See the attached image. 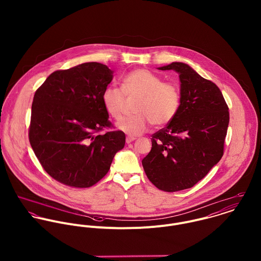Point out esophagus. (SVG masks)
I'll return each mask as SVG.
<instances>
[{
    "label": "esophagus",
    "instance_id": "obj_1",
    "mask_svg": "<svg viewBox=\"0 0 261 261\" xmlns=\"http://www.w3.org/2000/svg\"><path fill=\"white\" fill-rule=\"evenodd\" d=\"M136 140V138H133V137H126V139H125V142H126V144H130L132 142H134Z\"/></svg>",
    "mask_w": 261,
    "mask_h": 261
}]
</instances>
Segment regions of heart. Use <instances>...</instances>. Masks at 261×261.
Returning a JSON list of instances; mask_svg holds the SVG:
<instances>
[{"label":"heart","instance_id":"b5f03b06","mask_svg":"<svg viewBox=\"0 0 261 261\" xmlns=\"http://www.w3.org/2000/svg\"><path fill=\"white\" fill-rule=\"evenodd\" d=\"M121 90L107 87L101 95L102 105L110 116L119 120L124 112L125 99L138 98L132 117L122 119L117 127L129 136L145 133L149 124L161 127L170 123L179 112L181 94L178 86L164 82L159 75L148 69H135L121 81Z\"/></svg>","mask_w":261,"mask_h":261}]
</instances>
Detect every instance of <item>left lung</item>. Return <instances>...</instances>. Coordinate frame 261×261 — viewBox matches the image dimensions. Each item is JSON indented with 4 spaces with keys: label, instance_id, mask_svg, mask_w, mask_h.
<instances>
[{
    "label": "left lung",
    "instance_id": "8db88e82",
    "mask_svg": "<svg viewBox=\"0 0 261 261\" xmlns=\"http://www.w3.org/2000/svg\"><path fill=\"white\" fill-rule=\"evenodd\" d=\"M181 81V105L175 118L151 136L142 164L149 181L165 192L192 188L221 160L229 123L228 106L218 86L189 65L173 62Z\"/></svg>",
    "mask_w": 261,
    "mask_h": 261
}]
</instances>
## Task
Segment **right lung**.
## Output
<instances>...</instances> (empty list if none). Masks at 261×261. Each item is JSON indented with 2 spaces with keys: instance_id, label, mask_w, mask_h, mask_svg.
<instances>
[{
  "instance_id": "right-lung-1",
  "label": "right lung",
  "mask_w": 261,
  "mask_h": 261,
  "mask_svg": "<svg viewBox=\"0 0 261 261\" xmlns=\"http://www.w3.org/2000/svg\"><path fill=\"white\" fill-rule=\"evenodd\" d=\"M112 73L105 64L82 63L54 71L35 92L29 141L42 168L63 185L93 186L124 147L123 132L99 134L112 126L101 100Z\"/></svg>"
}]
</instances>
